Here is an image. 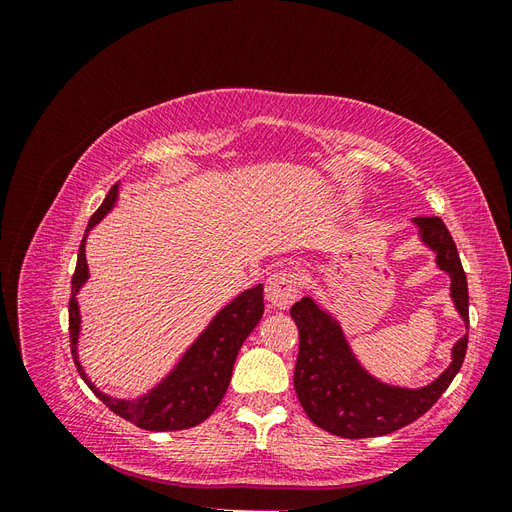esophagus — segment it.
I'll return each instance as SVG.
<instances>
[{"label": "esophagus", "instance_id": "obj_1", "mask_svg": "<svg viewBox=\"0 0 512 512\" xmlns=\"http://www.w3.org/2000/svg\"><path fill=\"white\" fill-rule=\"evenodd\" d=\"M265 297L273 309H288L299 297V275L290 269L271 273L265 286Z\"/></svg>", "mask_w": 512, "mask_h": 512}]
</instances>
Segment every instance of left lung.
Segmentation results:
<instances>
[{"label": "left lung", "mask_w": 512, "mask_h": 512, "mask_svg": "<svg viewBox=\"0 0 512 512\" xmlns=\"http://www.w3.org/2000/svg\"><path fill=\"white\" fill-rule=\"evenodd\" d=\"M418 237L436 254V265L451 277V299L457 314L470 324L468 280L457 245L440 218H414ZM299 327V356L294 391L309 421L339 438H376L393 433L423 416L453 382L468 350V333L453 346L451 365L421 389H406L371 376L356 359L342 324L312 297L290 309Z\"/></svg>", "instance_id": "8db88e82"}]
</instances>
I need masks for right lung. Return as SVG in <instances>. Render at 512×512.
Here are the masks:
<instances>
[{"mask_svg":"<svg viewBox=\"0 0 512 512\" xmlns=\"http://www.w3.org/2000/svg\"><path fill=\"white\" fill-rule=\"evenodd\" d=\"M119 196V183L108 190L102 200L100 209L91 215L87 224L85 237L79 247L76 269L72 275V294H70V346L76 369L81 378L87 382L91 391L98 395L100 401L111 408L117 416L126 418L132 425L147 431H179L190 429L213 414L220 406V401L230 384L232 367H235L237 354L243 342L254 331L265 314L262 303V284L243 290L228 305H224L218 314L211 318L207 329L200 333L194 344L181 354L177 365L168 374L151 386L147 393L136 399H117L96 389V384L89 380L85 369L79 361V335H81V309L76 294L81 292L89 280V267L85 258V243L89 230L106 213H111Z\"/></svg>","mask_w":512,"mask_h":512,"instance_id":"add662e5","label":"right lung"}]
</instances>
